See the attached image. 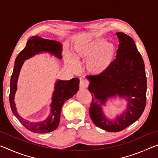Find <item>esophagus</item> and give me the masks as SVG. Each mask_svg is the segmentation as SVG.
Returning a JSON list of instances; mask_svg holds the SVG:
<instances>
[{"label": "esophagus", "mask_w": 158, "mask_h": 158, "mask_svg": "<svg viewBox=\"0 0 158 158\" xmlns=\"http://www.w3.org/2000/svg\"><path fill=\"white\" fill-rule=\"evenodd\" d=\"M88 84H89V83H88L87 81H85V80H81V81H80V83H79L80 89H86L87 86H88Z\"/></svg>", "instance_id": "34e87169"}]
</instances>
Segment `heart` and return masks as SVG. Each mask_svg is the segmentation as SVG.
<instances>
[{"mask_svg": "<svg viewBox=\"0 0 158 158\" xmlns=\"http://www.w3.org/2000/svg\"><path fill=\"white\" fill-rule=\"evenodd\" d=\"M74 56L70 53L65 54V62L72 66H77V60H86L85 67L89 73L93 75H101L110 68L115 56L113 44L106 42L105 39L90 40L77 43L74 47Z\"/></svg>", "mask_w": 158, "mask_h": 158, "instance_id": "obj_1", "label": "heart"}]
</instances>
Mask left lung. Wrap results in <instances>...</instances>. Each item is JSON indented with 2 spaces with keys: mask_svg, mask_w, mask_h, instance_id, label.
<instances>
[{
  "mask_svg": "<svg viewBox=\"0 0 158 158\" xmlns=\"http://www.w3.org/2000/svg\"><path fill=\"white\" fill-rule=\"evenodd\" d=\"M119 45L116 58L105 73L88 76L93 99L89 109L96 126L111 132L124 130L139 118L146 106L147 81L143 58L132 37L116 33ZM119 97L127 102L123 113L107 118L103 106L110 98Z\"/></svg>",
  "mask_w": 158,
  "mask_h": 158,
  "instance_id": "1",
  "label": "left lung"
}]
</instances>
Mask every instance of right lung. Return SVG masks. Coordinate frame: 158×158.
<instances>
[{
  "mask_svg": "<svg viewBox=\"0 0 158 158\" xmlns=\"http://www.w3.org/2000/svg\"><path fill=\"white\" fill-rule=\"evenodd\" d=\"M62 44L52 40L33 36L28 40L26 47L16 58L14 69L10 80V104L13 114L26 129L35 133H47L56 129L60 123L61 109L63 104L76 94L79 89V79L73 78L69 81L58 79L54 85L50 113L46 119L42 121L31 122L27 121L18 114L15 102V95L17 90V81L21 67L25 60L42 53H48L58 59H62Z\"/></svg>",
  "mask_w": 158,
  "mask_h": 158,
  "instance_id": "add662e5",
  "label": "right lung"
}]
</instances>
